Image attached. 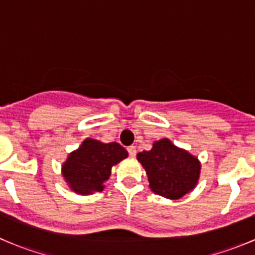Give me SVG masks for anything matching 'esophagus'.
<instances>
[{"instance_id":"1","label":"esophagus","mask_w":255,"mask_h":255,"mask_svg":"<svg viewBox=\"0 0 255 255\" xmlns=\"http://www.w3.org/2000/svg\"><path fill=\"white\" fill-rule=\"evenodd\" d=\"M127 150H128V154H129V156L134 158L135 154H137V148H135L134 145H130V146H128Z\"/></svg>"}]
</instances>
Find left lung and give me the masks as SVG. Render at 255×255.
<instances>
[{"mask_svg": "<svg viewBox=\"0 0 255 255\" xmlns=\"http://www.w3.org/2000/svg\"><path fill=\"white\" fill-rule=\"evenodd\" d=\"M145 169L151 191L166 199H180L197 184L201 164L189 151L169 139L158 140L149 151L137 154Z\"/></svg>", "mask_w": 255, "mask_h": 255, "instance_id": "obj_1", "label": "left lung"}]
</instances>
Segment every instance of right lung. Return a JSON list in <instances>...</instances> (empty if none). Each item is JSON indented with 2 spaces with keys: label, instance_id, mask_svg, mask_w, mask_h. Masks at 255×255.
Returning <instances> with one entry per match:
<instances>
[{
  "label": "right lung",
  "instance_id": "add662e5",
  "mask_svg": "<svg viewBox=\"0 0 255 255\" xmlns=\"http://www.w3.org/2000/svg\"><path fill=\"white\" fill-rule=\"evenodd\" d=\"M127 156V150L121 144H105L89 138L69 155L63 165V175L71 190L78 194L100 192L111 175L112 166Z\"/></svg>",
  "mask_w": 255,
  "mask_h": 255
}]
</instances>
